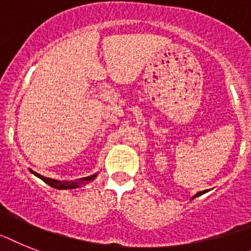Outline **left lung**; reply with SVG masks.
I'll list each match as a JSON object with an SVG mask.
<instances>
[{"label":"left lung","mask_w":251,"mask_h":251,"mask_svg":"<svg viewBox=\"0 0 251 251\" xmlns=\"http://www.w3.org/2000/svg\"><path fill=\"white\" fill-rule=\"evenodd\" d=\"M204 193H205V191H201V193H198V194H197V195H195V197H194V198H197V197H199V195H201V194H204Z\"/></svg>","instance_id":"1"}]
</instances>
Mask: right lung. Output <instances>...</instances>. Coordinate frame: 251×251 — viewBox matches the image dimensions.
Segmentation results:
<instances>
[{
	"instance_id": "obj_1",
	"label": "right lung",
	"mask_w": 251,
	"mask_h": 251,
	"mask_svg": "<svg viewBox=\"0 0 251 251\" xmlns=\"http://www.w3.org/2000/svg\"><path fill=\"white\" fill-rule=\"evenodd\" d=\"M35 174V172H34ZM38 177H41L44 182H47L50 186L52 187H56V189H74V187L77 186V182H67V181H57V180H52V178H48V177H44V176H41V175L35 174ZM96 177V175H92V176H88V177H84L80 180L81 181H90L93 180Z\"/></svg>"
}]
</instances>
